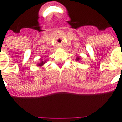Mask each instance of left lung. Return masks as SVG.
Segmentation results:
<instances>
[{
	"mask_svg": "<svg viewBox=\"0 0 122 122\" xmlns=\"http://www.w3.org/2000/svg\"><path fill=\"white\" fill-rule=\"evenodd\" d=\"M76 61H79V60H80V58H79V57H77V58L76 59Z\"/></svg>",
	"mask_w": 122,
	"mask_h": 122,
	"instance_id": "left-lung-1",
	"label": "left lung"
}]
</instances>
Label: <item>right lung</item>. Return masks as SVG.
Segmentation results:
<instances>
[{"label":"right lung","mask_w":122,"mask_h":122,"mask_svg":"<svg viewBox=\"0 0 122 122\" xmlns=\"http://www.w3.org/2000/svg\"><path fill=\"white\" fill-rule=\"evenodd\" d=\"M45 62H46V61H41V62H40V63L37 64V66H39V67H41V66H42L43 64L45 63Z\"/></svg>","instance_id":"right-lung-1"}]
</instances>
